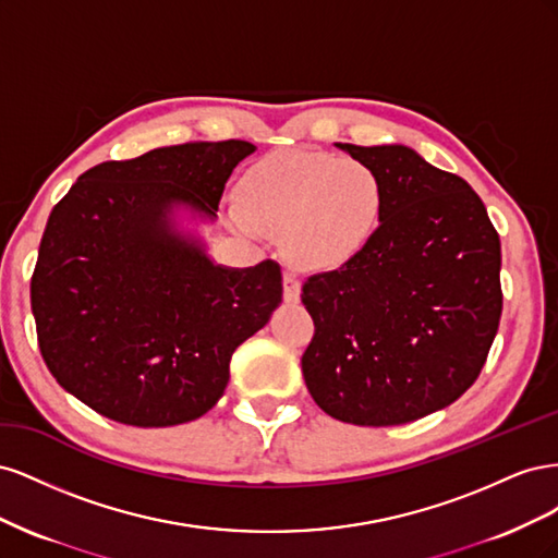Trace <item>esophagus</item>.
Wrapping results in <instances>:
<instances>
[{"label": "esophagus", "instance_id": "esophagus-1", "mask_svg": "<svg viewBox=\"0 0 558 558\" xmlns=\"http://www.w3.org/2000/svg\"><path fill=\"white\" fill-rule=\"evenodd\" d=\"M300 291H302V286H300L298 277L293 272H286L283 275V300L289 302V305H295V302L300 300Z\"/></svg>", "mask_w": 558, "mask_h": 558}]
</instances>
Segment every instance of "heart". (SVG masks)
I'll use <instances>...</instances> for the list:
<instances>
[{"label":"heart","instance_id":"1","mask_svg":"<svg viewBox=\"0 0 558 558\" xmlns=\"http://www.w3.org/2000/svg\"><path fill=\"white\" fill-rule=\"evenodd\" d=\"M381 177L363 160L316 150H277L253 162L232 202V226L256 238L281 234L295 265L330 272L356 260L384 214Z\"/></svg>","mask_w":558,"mask_h":558}]
</instances>
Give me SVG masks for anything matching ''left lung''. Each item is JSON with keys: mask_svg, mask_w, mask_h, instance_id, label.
<instances>
[{"mask_svg": "<svg viewBox=\"0 0 558 558\" xmlns=\"http://www.w3.org/2000/svg\"><path fill=\"white\" fill-rule=\"evenodd\" d=\"M384 183L377 234L356 260L314 275L316 332L302 375L326 414L398 426L475 384L502 312L500 240L480 195L402 144H337Z\"/></svg>", "mask_w": 558, "mask_h": 558, "instance_id": "obj_1", "label": "left lung"}]
</instances>
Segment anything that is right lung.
<instances>
[{
    "mask_svg": "<svg viewBox=\"0 0 558 558\" xmlns=\"http://www.w3.org/2000/svg\"><path fill=\"white\" fill-rule=\"evenodd\" d=\"M256 146L189 142L102 162L48 216L29 298L50 375L118 424L165 428L207 414L230 359L281 305V267L216 265L181 214L216 221Z\"/></svg>",
    "mask_w": 558,
    "mask_h": 558,
    "instance_id": "right-lung-1",
    "label": "right lung"
}]
</instances>
